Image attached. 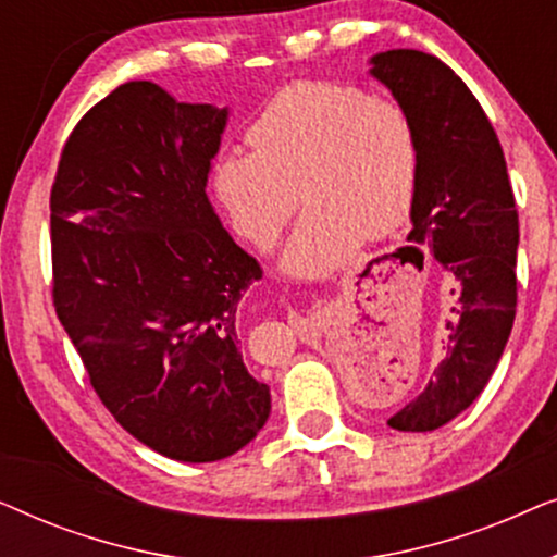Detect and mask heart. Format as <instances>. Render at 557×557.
Listing matches in <instances>:
<instances>
[{
    "label": "heart",
    "mask_w": 557,
    "mask_h": 557,
    "mask_svg": "<svg viewBox=\"0 0 557 557\" xmlns=\"http://www.w3.org/2000/svg\"><path fill=\"white\" fill-rule=\"evenodd\" d=\"M248 144L250 151L215 157L212 200L243 240L269 250L301 193L309 208L281 256L292 276H326L357 253L364 235L385 238L406 225L418 141L400 106L342 83H299L258 113Z\"/></svg>",
    "instance_id": "obj_1"
}]
</instances>
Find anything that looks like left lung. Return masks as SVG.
I'll return each mask as SVG.
<instances>
[{"instance_id": "obj_1", "label": "left lung", "mask_w": 557, "mask_h": 557, "mask_svg": "<svg viewBox=\"0 0 557 557\" xmlns=\"http://www.w3.org/2000/svg\"><path fill=\"white\" fill-rule=\"evenodd\" d=\"M418 141L410 253L431 256L448 281L444 357L413 400L387 418L395 431H436L479 398L515 324V195L499 139L459 75L421 50L370 58ZM418 265L416 258H410Z\"/></svg>"}]
</instances>
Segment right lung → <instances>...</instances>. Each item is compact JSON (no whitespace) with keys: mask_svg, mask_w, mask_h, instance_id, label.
Here are the masks:
<instances>
[{"mask_svg":"<svg viewBox=\"0 0 557 557\" xmlns=\"http://www.w3.org/2000/svg\"><path fill=\"white\" fill-rule=\"evenodd\" d=\"M227 116L124 83L73 128L50 197L52 296L90 385L134 438L187 463L233 456L271 416L238 347L263 269L205 193Z\"/></svg>","mask_w":557,"mask_h":557,"instance_id":"obj_1","label":"right lung"}]
</instances>
